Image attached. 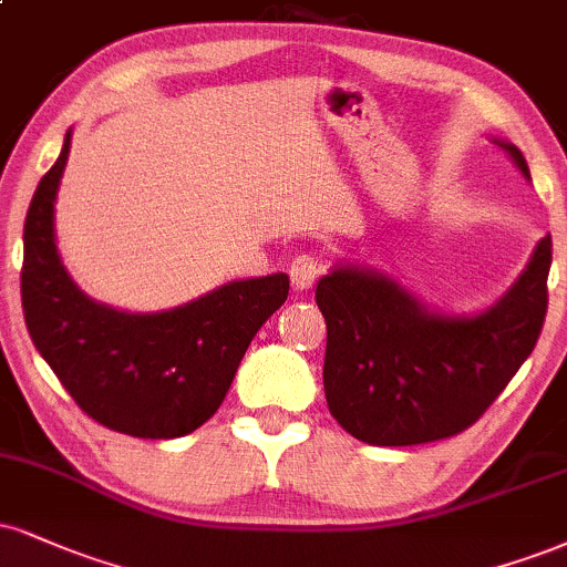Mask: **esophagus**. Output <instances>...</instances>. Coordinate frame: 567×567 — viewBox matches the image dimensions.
Masks as SVG:
<instances>
[{"mask_svg": "<svg viewBox=\"0 0 567 567\" xmlns=\"http://www.w3.org/2000/svg\"><path fill=\"white\" fill-rule=\"evenodd\" d=\"M319 271H322V266H319L317 258L311 254H303V256H296L290 264V282H292V290H309L313 282H317Z\"/></svg>", "mask_w": 567, "mask_h": 567, "instance_id": "esophagus-1", "label": "esophagus"}]
</instances>
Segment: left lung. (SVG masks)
Instances as JSON below:
<instances>
[{"label": "left lung", "instance_id": "8db88e82", "mask_svg": "<svg viewBox=\"0 0 567 567\" xmlns=\"http://www.w3.org/2000/svg\"><path fill=\"white\" fill-rule=\"evenodd\" d=\"M530 182L509 140L491 136ZM551 237L515 282L473 313L433 309L399 277L338 261L317 282L327 322L330 414L372 446H414L473 425L534 351L547 313Z\"/></svg>", "mask_w": 567, "mask_h": 567}]
</instances>
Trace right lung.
I'll list each match as a JSON object with an SVG mask.
<instances>
[{"label": "right lung", "mask_w": 567, "mask_h": 567, "mask_svg": "<svg viewBox=\"0 0 567 567\" xmlns=\"http://www.w3.org/2000/svg\"><path fill=\"white\" fill-rule=\"evenodd\" d=\"M71 136L68 128L25 216V327L89 417L134 439H179L221 406L250 340L288 298L290 277L231 279L161 311H126L89 298L65 269L54 235Z\"/></svg>", "instance_id": "right-lung-1"}]
</instances>
